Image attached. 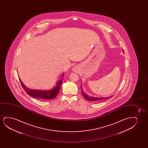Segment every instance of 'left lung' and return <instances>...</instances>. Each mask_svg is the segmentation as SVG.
Masks as SVG:
<instances>
[{
  "label": "left lung",
  "instance_id": "left-lung-1",
  "mask_svg": "<svg viewBox=\"0 0 148 148\" xmlns=\"http://www.w3.org/2000/svg\"><path fill=\"white\" fill-rule=\"evenodd\" d=\"M81 88V93H82V95L83 96V97L85 98V99H87L88 101H99V100H102V99H107L109 97H90L89 95H87L85 93H84L83 92V90L82 89V86H80Z\"/></svg>",
  "mask_w": 148,
  "mask_h": 148
}]
</instances>
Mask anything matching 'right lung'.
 <instances>
[{
    "instance_id": "1",
    "label": "right lung",
    "mask_w": 148,
    "mask_h": 148,
    "mask_svg": "<svg viewBox=\"0 0 148 148\" xmlns=\"http://www.w3.org/2000/svg\"><path fill=\"white\" fill-rule=\"evenodd\" d=\"M64 73H63L62 76H64ZM20 81L21 84L22 86L23 89L26 93L30 95L32 97L36 98L38 99H42V100H49V99H53L56 97L59 94V91L60 90V88L62 85V83L63 79H61L60 81L58 82L57 85L55 86L53 89L50 90H34L28 88L25 86V85L22 82L20 79H19Z\"/></svg>"
}]
</instances>
